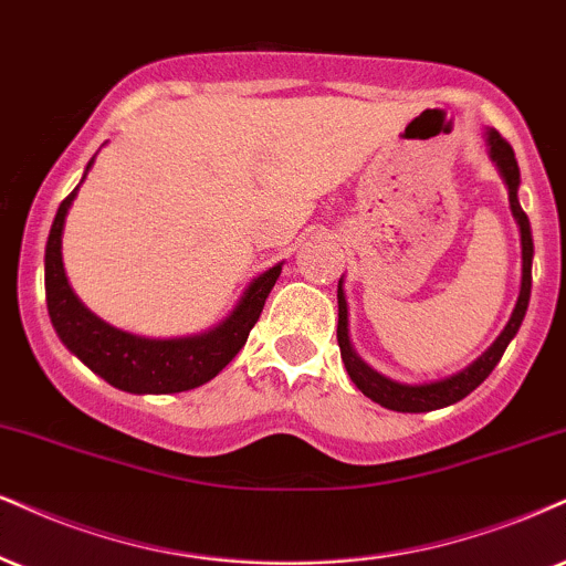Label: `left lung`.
Returning a JSON list of instances; mask_svg holds the SVG:
<instances>
[{
    "mask_svg": "<svg viewBox=\"0 0 566 566\" xmlns=\"http://www.w3.org/2000/svg\"><path fill=\"white\" fill-rule=\"evenodd\" d=\"M488 146H491L493 163L499 165L501 176L506 180L509 188V205H512V214L520 226L522 235V289L517 306H514L512 319L504 327V333L496 338L488 352L480 357L475 365L462 369L459 375H451V378L438 380V382H424V386H401V382H394L382 375L369 369L365 361H361L357 354H354L352 344H348V315H346V298L344 291H340L338 283V346H340V359H344L348 378L357 382V388L367 399L378 401L380 407L394 409V411H432L449 407V403L462 401L464 396H470L480 382H483L488 375L493 373V367L499 365L501 357H504L509 340L517 336L522 319H525L527 304H530V285H533V235H530V220L527 214L522 212L517 188H520V167L517 159H514L512 144L506 142L504 136L499 134L496 128L488 130Z\"/></svg>",
    "mask_w": 566,
    "mask_h": 566,
    "instance_id": "obj_1",
    "label": "left lung"
}]
</instances>
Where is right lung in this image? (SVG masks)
<instances>
[{
  "label": "right lung",
  "instance_id": "1",
  "mask_svg": "<svg viewBox=\"0 0 566 566\" xmlns=\"http://www.w3.org/2000/svg\"><path fill=\"white\" fill-rule=\"evenodd\" d=\"M94 163V159H91ZM88 163V167H91ZM86 167V172H88ZM78 188L62 199L49 230L44 254V283L46 306L54 331L70 352L102 375L109 386L128 390V394H180L201 382L212 380L222 367L247 344L249 331L262 315L264 298L281 275V264L270 268L264 275L249 285L226 323L193 338L149 340L115 331L99 317H94L70 291L65 270H62V226L73 205Z\"/></svg>",
  "mask_w": 566,
  "mask_h": 566
}]
</instances>
